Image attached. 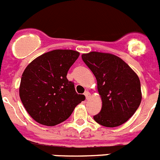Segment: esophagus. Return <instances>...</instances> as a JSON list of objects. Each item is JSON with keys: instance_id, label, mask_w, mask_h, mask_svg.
I'll use <instances>...</instances> for the list:
<instances>
[{"instance_id": "1", "label": "esophagus", "mask_w": 160, "mask_h": 160, "mask_svg": "<svg viewBox=\"0 0 160 160\" xmlns=\"http://www.w3.org/2000/svg\"><path fill=\"white\" fill-rule=\"evenodd\" d=\"M84 95H85V97H86V99H88L89 97H90V95H91V94H90V92H88V91H86V92H84Z\"/></svg>"}]
</instances>
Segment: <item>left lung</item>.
I'll return each mask as SVG.
<instances>
[{"instance_id":"1","label":"left lung","mask_w":160,"mask_h":160,"mask_svg":"<svg viewBox=\"0 0 160 160\" xmlns=\"http://www.w3.org/2000/svg\"><path fill=\"white\" fill-rule=\"evenodd\" d=\"M81 57L96 78L102 98L101 111L94 120L106 127H117L127 122L142 98L138 76L123 60L111 53L94 51Z\"/></svg>"}]
</instances>
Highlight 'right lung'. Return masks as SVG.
<instances>
[{"instance_id":"1","label":"right lung","mask_w":160,"mask_h":160,"mask_svg":"<svg viewBox=\"0 0 160 160\" xmlns=\"http://www.w3.org/2000/svg\"><path fill=\"white\" fill-rule=\"evenodd\" d=\"M80 53L54 50L35 58L23 71L19 97L35 121L53 126L69 118L75 107L85 99L76 92L66 76Z\"/></svg>"}]
</instances>
